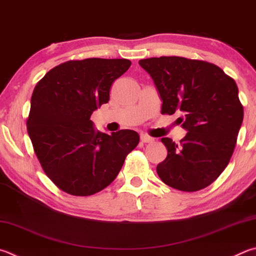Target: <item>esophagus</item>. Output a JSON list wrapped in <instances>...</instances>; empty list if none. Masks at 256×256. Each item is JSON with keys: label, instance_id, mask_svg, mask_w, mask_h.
<instances>
[{"label": "esophagus", "instance_id": "esophagus-1", "mask_svg": "<svg viewBox=\"0 0 256 256\" xmlns=\"http://www.w3.org/2000/svg\"><path fill=\"white\" fill-rule=\"evenodd\" d=\"M141 141L143 143H151V142L154 141V138L146 136V134H142V136H141Z\"/></svg>", "mask_w": 256, "mask_h": 256}]
</instances>
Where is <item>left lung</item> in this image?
<instances>
[{"label":"left lung","instance_id":"8db88e82","mask_svg":"<svg viewBox=\"0 0 256 256\" xmlns=\"http://www.w3.org/2000/svg\"><path fill=\"white\" fill-rule=\"evenodd\" d=\"M154 82L162 114H181L187 131L179 144L162 138L168 156L156 166L166 184L197 192L214 182L233 154L243 122V106L235 80L216 64L182 57L138 62Z\"/></svg>","mask_w":256,"mask_h":256}]
</instances>
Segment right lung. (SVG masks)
Listing matches in <instances>:
<instances>
[{"mask_svg": "<svg viewBox=\"0 0 256 256\" xmlns=\"http://www.w3.org/2000/svg\"><path fill=\"white\" fill-rule=\"evenodd\" d=\"M131 66L128 59L70 60L34 87L26 128L46 174L62 192L90 196L118 174L138 144L132 130L110 134L94 128L92 114L108 103L110 90Z\"/></svg>", "mask_w": 256, "mask_h": 256, "instance_id": "right-lung-1", "label": "right lung"}]
</instances>
